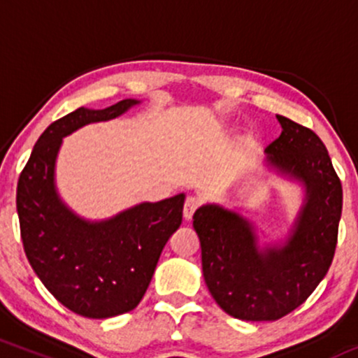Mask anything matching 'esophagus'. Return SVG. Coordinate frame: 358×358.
Listing matches in <instances>:
<instances>
[{
  "mask_svg": "<svg viewBox=\"0 0 358 358\" xmlns=\"http://www.w3.org/2000/svg\"><path fill=\"white\" fill-rule=\"evenodd\" d=\"M200 205V200L195 199V196H188L187 200H185V205H183V217L185 220H190L193 217V213H195L196 208H199Z\"/></svg>",
  "mask_w": 358,
  "mask_h": 358,
  "instance_id": "34e87169",
  "label": "esophagus"
}]
</instances>
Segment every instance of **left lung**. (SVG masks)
Returning <instances> with one entry per match:
<instances>
[{
    "mask_svg": "<svg viewBox=\"0 0 358 358\" xmlns=\"http://www.w3.org/2000/svg\"><path fill=\"white\" fill-rule=\"evenodd\" d=\"M278 121L282 133L266 148L269 163L308 188L286 245L257 252L248 222L215 205L193 215L208 291L225 313L245 322H274L303 305L330 269L338 241L343 192L327 148L310 127Z\"/></svg>",
    "mask_w": 358,
    "mask_h": 358,
    "instance_id": "8db88e82",
    "label": "left lung"
}]
</instances>
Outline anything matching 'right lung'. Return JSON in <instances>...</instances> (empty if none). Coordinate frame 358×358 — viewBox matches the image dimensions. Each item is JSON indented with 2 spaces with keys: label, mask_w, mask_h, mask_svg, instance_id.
I'll list each match as a JSON object with an SVG mask.
<instances>
[{
  "label": "right lung",
  "mask_w": 358,
  "mask_h": 358,
  "mask_svg": "<svg viewBox=\"0 0 358 358\" xmlns=\"http://www.w3.org/2000/svg\"><path fill=\"white\" fill-rule=\"evenodd\" d=\"M138 101L110 108H79L53 121L35 143L16 187L23 249L57 301L85 318H110L134 310L145 296L159 254L182 224L185 195L141 203L101 224L77 219L53 187L62 138L89 122L108 121Z\"/></svg>",
  "instance_id": "add662e5"
}]
</instances>
